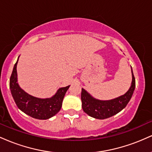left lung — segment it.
I'll use <instances>...</instances> for the list:
<instances>
[{
    "label": "left lung",
    "instance_id": "8db88e82",
    "mask_svg": "<svg viewBox=\"0 0 152 152\" xmlns=\"http://www.w3.org/2000/svg\"><path fill=\"white\" fill-rule=\"evenodd\" d=\"M132 81L130 88L124 95L111 100H99L92 96L84 88L81 89L82 109L88 116L98 119H105L118 114L126 107L135 89V78L132 69Z\"/></svg>",
    "mask_w": 152,
    "mask_h": 152
}]
</instances>
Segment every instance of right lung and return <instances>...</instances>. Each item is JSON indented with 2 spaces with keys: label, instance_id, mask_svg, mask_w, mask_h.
Returning <instances> with one entry per match:
<instances>
[{
  "label": "right lung",
  "instance_id": "add662e5",
  "mask_svg": "<svg viewBox=\"0 0 152 152\" xmlns=\"http://www.w3.org/2000/svg\"><path fill=\"white\" fill-rule=\"evenodd\" d=\"M18 58L19 56L10 78V89L18 108L26 114L37 119H48L55 116L61 110L63 99L70 86L58 88L50 98L41 99L30 95L22 89L18 83L16 69Z\"/></svg>",
  "mask_w": 152,
  "mask_h": 152
}]
</instances>
